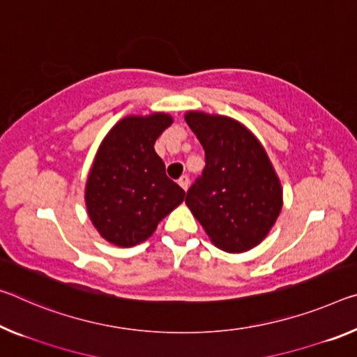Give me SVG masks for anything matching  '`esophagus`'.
Wrapping results in <instances>:
<instances>
[{
    "mask_svg": "<svg viewBox=\"0 0 357 357\" xmlns=\"http://www.w3.org/2000/svg\"><path fill=\"white\" fill-rule=\"evenodd\" d=\"M178 184H179L181 188H183L184 190H188V189H189V184H190L188 174H183V176H181V178L178 179Z\"/></svg>",
    "mask_w": 357,
    "mask_h": 357,
    "instance_id": "esophagus-1",
    "label": "esophagus"
}]
</instances>
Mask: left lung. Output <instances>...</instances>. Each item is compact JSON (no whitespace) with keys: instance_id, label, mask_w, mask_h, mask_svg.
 <instances>
[{"instance_id":"left-lung-1","label":"left lung","mask_w":357,"mask_h":357,"mask_svg":"<svg viewBox=\"0 0 357 357\" xmlns=\"http://www.w3.org/2000/svg\"><path fill=\"white\" fill-rule=\"evenodd\" d=\"M184 119L206 157L185 205L219 250H252L268 235L282 208V188L267 152L235 119L202 111H188Z\"/></svg>"}]
</instances>
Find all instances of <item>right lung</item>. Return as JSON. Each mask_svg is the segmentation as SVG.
<instances>
[{"label": "right lung", "instance_id": "1", "mask_svg": "<svg viewBox=\"0 0 357 357\" xmlns=\"http://www.w3.org/2000/svg\"><path fill=\"white\" fill-rule=\"evenodd\" d=\"M173 123L167 112L127 116L101 141L86 183L90 220L106 241L139 245L183 203L185 192L165 174L155 139Z\"/></svg>", "mask_w": 357, "mask_h": 357}]
</instances>
